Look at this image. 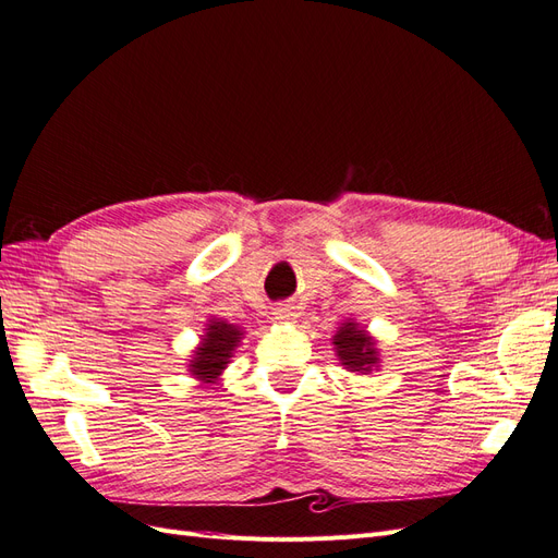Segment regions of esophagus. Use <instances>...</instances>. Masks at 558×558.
<instances>
[{"mask_svg":"<svg viewBox=\"0 0 558 558\" xmlns=\"http://www.w3.org/2000/svg\"><path fill=\"white\" fill-rule=\"evenodd\" d=\"M275 318H279L281 324H291V320L298 318V310L293 305H277L275 307Z\"/></svg>","mask_w":558,"mask_h":558,"instance_id":"esophagus-1","label":"esophagus"}]
</instances>
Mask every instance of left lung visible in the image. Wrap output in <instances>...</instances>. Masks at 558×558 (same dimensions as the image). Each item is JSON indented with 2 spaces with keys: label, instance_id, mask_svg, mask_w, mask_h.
<instances>
[{
  "label": "left lung",
  "instance_id": "left-lung-1",
  "mask_svg": "<svg viewBox=\"0 0 558 558\" xmlns=\"http://www.w3.org/2000/svg\"><path fill=\"white\" fill-rule=\"evenodd\" d=\"M335 349L351 373H367L377 363L375 342L356 324H344L335 335Z\"/></svg>",
  "mask_w": 558,
  "mask_h": 558
}]
</instances>
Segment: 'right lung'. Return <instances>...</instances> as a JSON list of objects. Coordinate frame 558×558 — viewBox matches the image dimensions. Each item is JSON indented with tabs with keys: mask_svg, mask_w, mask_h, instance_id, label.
Instances as JSON below:
<instances>
[{
	"mask_svg": "<svg viewBox=\"0 0 558 558\" xmlns=\"http://www.w3.org/2000/svg\"><path fill=\"white\" fill-rule=\"evenodd\" d=\"M240 335L242 332L234 326L226 324V320H211L205 335V342H202V347L195 351L191 373L197 379L211 384L218 375H221V369L232 356L234 347L240 342Z\"/></svg>",
	"mask_w": 558,
	"mask_h": 558,
	"instance_id": "add662e5",
	"label": "right lung"
}]
</instances>
